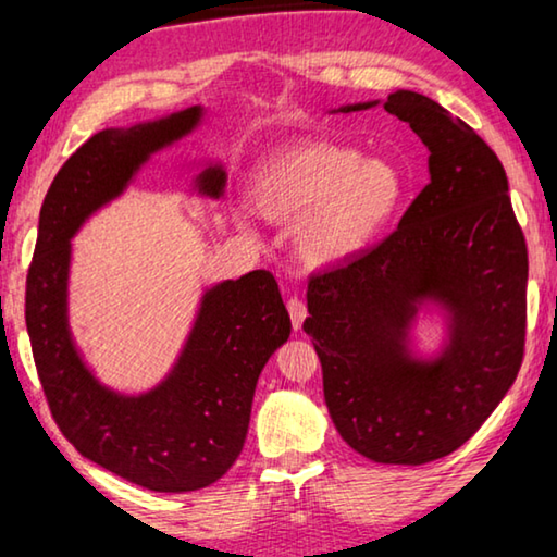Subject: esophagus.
<instances>
[{"mask_svg":"<svg viewBox=\"0 0 557 557\" xmlns=\"http://www.w3.org/2000/svg\"><path fill=\"white\" fill-rule=\"evenodd\" d=\"M288 317H292V326L296 329H301V324H304V319H306V304L301 301V298H288Z\"/></svg>","mask_w":557,"mask_h":557,"instance_id":"1","label":"esophagus"}]
</instances>
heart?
Listing matches in <instances>:
<instances>
[{
  "label": "heart",
  "instance_id": "heart-1",
  "mask_svg": "<svg viewBox=\"0 0 557 557\" xmlns=\"http://www.w3.org/2000/svg\"><path fill=\"white\" fill-rule=\"evenodd\" d=\"M401 196L405 181L397 168L336 143L281 150L251 183L253 206L265 221L296 223L294 248L309 269L342 265L374 246Z\"/></svg>",
  "mask_w": 557,
  "mask_h": 557
}]
</instances>
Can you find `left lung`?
I'll list each match as a JSON object with an SVG mask.
<instances>
[{
  "label": "left lung",
  "mask_w": 557,
  "mask_h": 557,
  "mask_svg": "<svg viewBox=\"0 0 557 557\" xmlns=\"http://www.w3.org/2000/svg\"><path fill=\"white\" fill-rule=\"evenodd\" d=\"M384 110L426 145L430 183L392 236L311 276L304 332L346 445L372 462L424 465L462 447L520 372L528 246L505 168L470 125L412 90L392 92ZM426 302L448 324L434 358L411 349V326Z\"/></svg>",
  "instance_id": "obj_1"
}]
</instances>
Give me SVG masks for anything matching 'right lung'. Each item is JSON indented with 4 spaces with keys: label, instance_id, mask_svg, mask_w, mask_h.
<instances>
[{
    "label": "right lung",
    "instance_id": "1",
    "mask_svg": "<svg viewBox=\"0 0 557 557\" xmlns=\"http://www.w3.org/2000/svg\"><path fill=\"white\" fill-rule=\"evenodd\" d=\"M200 120L203 108L193 104L150 123L108 127L79 145L45 196L24 296L32 357L64 437L95 465L156 493H193L231 470L244 449L261 369L292 334L276 278L251 271L206 288L181 357L143 394L104 386L72 338L70 238L123 196L150 156L190 135ZM223 188L219 163L196 178L206 198H221Z\"/></svg>",
    "mask_w": 557,
    "mask_h": 557
}]
</instances>
